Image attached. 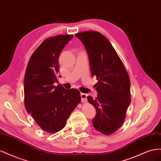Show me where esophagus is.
Masks as SVG:
<instances>
[{"label": "esophagus", "instance_id": "1", "mask_svg": "<svg viewBox=\"0 0 161 161\" xmlns=\"http://www.w3.org/2000/svg\"><path fill=\"white\" fill-rule=\"evenodd\" d=\"M80 96H81V99L82 102H86L87 100V95L85 93H80Z\"/></svg>", "mask_w": 161, "mask_h": 161}]
</instances>
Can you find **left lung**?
Listing matches in <instances>:
<instances>
[{
  "instance_id": "8db88e82",
  "label": "left lung",
  "mask_w": 161,
  "mask_h": 161,
  "mask_svg": "<svg viewBox=\"0 0 161 161\" xmlns=\"http://www.w3.org/2000/svg\"><path fill=\"white\" fill-rule=\"evenodd\" d=\"M75 36L83 43L89 54L92 76L97 97L88 96L97 115L94 128L104 135H110L123 124L131 102L130 80L125 68L111 43L98 31H85Z\"/></svg>"
}]
</instances>
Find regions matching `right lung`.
<instances>
[{
	"mask_svg": "<svg viewBox=\"0 0 161 161\" xmlns=\"http://www.w3.org/2000/svg\"><path fill=\"white\" fill-rule=\"evenodd\" d=\"M73 35L47 38L34 51L24 79V103L40 127L56 133L64 128L70 114L80 103V91L55 86L59 72L58 58Z\"/></svg>",
	"mask_w": 161,
	"mask_h": 161,
	"instance_id": "obj_1",
	"label": "right lung"
}]
</instances>
